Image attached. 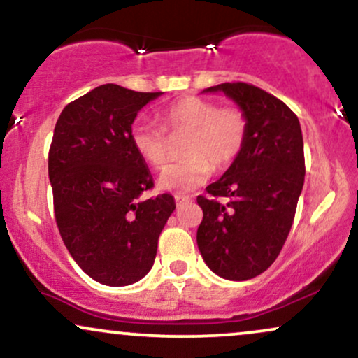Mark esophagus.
<instances>
[{
    "mask_svg": "<svg viewBox=\"0 0 358 358\" xmlns=\"http://www.w3.org/2000/svg\"><path fill=\"white\" fill-rule=\"evenodd\" d=\"M175 201H176V205H182V203H185V201H190V196H187V195H175Z\"/></svg>",
    "mask_w": 358,
    "mask_h": 358,
    "instance_id": "obj_1",
    "label": "esophagus"
}]
</instances>
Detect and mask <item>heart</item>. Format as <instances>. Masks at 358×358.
I'll use <instances>...</instances> for the list:
<instances>
[{"instance_id": "obj_1", "label": "heart", "mask_w": 358, "mask_h": 358, "mask_svg": "<svg viewBox=\"0 0 358 358\" xmlns=\"http://www.w3.org/2000/svg\"><path fill=\"white\" fill-rule=\"evenodd\" d=\"M162 127L138 120L131 127L136 153L153 168H162L170 153V136L185 135L183 160L162 171V190L188 193L201 187L213 170H225L243 152L248 138V118L238 106H218L201 96H183L162 113Z\"/></svg>"}]
</instances>
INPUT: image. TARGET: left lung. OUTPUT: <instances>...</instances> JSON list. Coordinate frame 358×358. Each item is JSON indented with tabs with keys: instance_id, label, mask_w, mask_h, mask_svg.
Wrapping results in <instances>:
<instances>
[{
	"instance_id": "left-lung-1",
	"label": "left lung",
	"mask_w": 358,
	"mask_h": 358,
	"mask_svg": "<svg viewBox=\"0 0 358 358\" xmlns=\"http://www.w3.org/2000/svg\"><path fill=\"white\" fill-rule=\"evenodd\" d=\"M238 103L248 118L243 152L220 180L198 195L203 220L196 243L222 278L250 280L277 260L290 234L305 180L303 138L282 100L243 81L210 86Z\"/></svg>"
}]
</instances>
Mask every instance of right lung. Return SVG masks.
Wrapping results in <instances>:
<instances>
[{
	"mask_svg": "<svg viewBox=\"0 0 358 358\" xmlns=\"http://www.w3.org/2000/svg\"><path fill=\"white\" fill-rule=\"evenodd\" d=\"M160 94L101 85L56 122L48 155L56 225L73 260L103 285H131L150 272L175 210L170 193L140 200L153 178L131 143L136 113Z\"/></svg>",
	"mask_w": 358,
	"mask_h": 358,
	"instance_id": "1",
	"label": "right lung"
}]
</instances>
